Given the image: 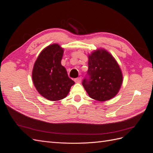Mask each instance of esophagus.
Here are the masks:
<instances>
[{
    "instance_id": "1",
    "label": "esophagus",
    "mask_w": 153,
    "mask_h": 153,
    "mask_svg": "<svg viewBox=\"0 0 153 153\" xmlns=\"http://www.w3.org/2000/svg\"><path fill=\"white\" fill-rule=\"evenodd\" d=\"M74 81H75L76 82H77V83H80L81 81V77H79L76 78V79H74Z\"/></svg>"
}]
</instances>
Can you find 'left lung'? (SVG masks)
<instances>
[{
    "label": "left lung",
    "mask_w": 153,
    "mask_h": 153,
    "mask_svg": "<svg viewBox=\"0 0 153 153\" xmlns=\"http://www.w3.org/2000/svg\"><path fill=\"white\" fill-rule=\"evenodd\" d=\"M89 79L82 81L90 97L97 101H108L119 92L123 76L119 65L108 51L97 49L88 56Z\"/></svg>",
    "instance_id": "8db88e82"
}]
</instances>
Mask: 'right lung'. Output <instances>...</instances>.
<instances>
[{
	"label": "right lung",
	"instance_id": "add662e5",
	"mask_svg": "<svg viewBox=\"0 0 153 153\" xmlns=\"http://www.w3.org/2000/svg\"><path fill=\"white\" fill-rule=\"evenodd\" d=\"M64 49L58 43L43 49L34 64L32 79L36 89L49 101L65 98L71 86L75 84L61 63Z\"/></svg>",
	"mask_w": 153,
	"mask_h": 153
}]
</instances>
